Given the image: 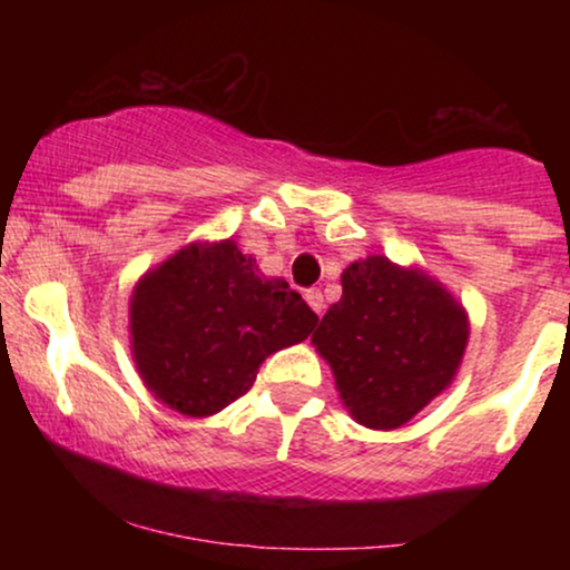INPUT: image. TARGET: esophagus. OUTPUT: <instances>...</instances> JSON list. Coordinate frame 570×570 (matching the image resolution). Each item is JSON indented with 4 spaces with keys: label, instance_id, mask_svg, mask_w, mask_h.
Returning a JSON list of instances; mask_svg holds the SVG:
<instances>
[{
    "label": "esophagus",
    "instance_id": "1",
    "mask_svg": "<svg viewBox=\"0 0 570 570\" xmlns=\"http://www.w3.org/2000/svg\"><path fill=\"white\" fill-rule=\"evenodd\" d=\"M305 303L311 305V311L316 313V316H322V313H324V294L318 289H307L305 292Z\"/></svg>",
    "mask_w": 570,
    "mask_h": 570
}]
</instances>
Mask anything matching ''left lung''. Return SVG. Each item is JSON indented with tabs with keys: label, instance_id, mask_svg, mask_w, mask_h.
<instances>
[{
	"label": "left lung",
	"instance_id": "8db88e82",
	"mask_svg": "<svg viewBox=\"0 0 570 570\" xmlns=\"http://www.w3.org/2000/svg\"><path fill=\"white\" fill-rule=\"evenodd\" d=\"M340 281L343 297L311 343L353 421L404 426L455 381L469 345L466 307L426 271L383 254L351 263Z\"/></svg>",
	"mask_w": 570,
	"mask_h": 570
}]
</instances>
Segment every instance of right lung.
<instances>
[{"instance_id":"add662e5","label":"right lung","mask_w":570,"mask_h":570,"mask_svg":"<svg viewBox=\"0 0 570 570\" xmlns=\"http://www.w3.org/2000/svg\"><path fill=\"white\" fill-rule=\"evenodd\" d=\"M318 316L284 278H265L233 238L193 240L149 267L128 303L130 356L158 402L187 417L244 396L271 353Z\"/></svg>"}]
</instances>
